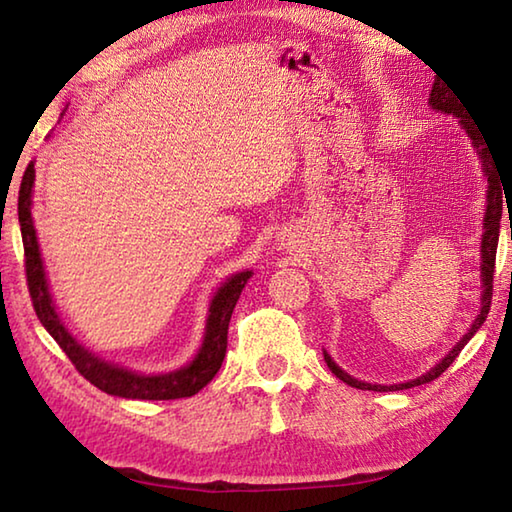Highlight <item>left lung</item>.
Returning <instances> with one entry per match:
<instances>
[{
	"instance_id": "8db88e82",
	"label": "left lung",
	"mask_w": 512,
	"mask_h": 512,
	"mask_svg": "<svg viewBox=\"0 0 512 512\" xmlns=\"http://www.w3.org/2000/svg\"><path fill=\"white\" fill-rule=\"evenodd\" d=\"M458 99H454V94L449 92L445 85L440 83H433V90H431V97H429V103L431 108H436L440 112H447V115H454L461 119V126L465 128L467 137H470L476 153H479V158L483 162V173L485 178H488V196H485V201H488V205H485V219H483V239H481V287H483V293H481V311L479 316L474 318L472 327L467 329V334L463 336L461 341H458L452 350H449L445 354V359H440L436 366H433L429 372H424L422 377L418 379H411L406 381V384H393V386H381V384H366V381H359L350 377L348 372L341 370L336 363L332 361V357L325 352V361H327V368L334 372L336 377H339L341 381H345V384L352 386V388H361V391H404V388H413V386H420V384H429V381H433L436 377L443 375V372L452 366L454 359L461 354V350L467 345V341L472 339V336L479 332V327L485 323V318H488V311H490V302H492V277H495V259H497V244H499V221H501V205H504V194L506 189L501 192V183H499V176L495 171V162H492L490 158V151H488V142H483V135L479 133V126L474 124V121L463 115L461 112V106L456 103Z\"/></svg>"
}]
</instances>
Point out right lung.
I'll return each instance as SVG.
<instances>
[{"label":"right lung","instance_id":"add662e5","mask_svg":"<svg viewBox=\"0 0 512 512\" xmlns=\"http://www.w3.org/2000/svg\"><path fill=\"white\" fill-rule=\"evenodd\" d=\"M33 180H36V169H33V162H29V167L22 176L20 196H17V216H20L24 244V271H27V284L36 316L40 318L42 327L54 336L60 350L74 363V368L90 384L97 386L99 391L115 397H126V400H178V397H192L203 386L210 384L212 377L219 372L225 357V348H228V325L232 309H235L241 289L246 287V282L253 277V273L241 271L228 277V282H223L219 291L214 293L210 302V314H207L205 323L203 343L198 348L196 357L185 368L164 372V375H137L133 370L119 368L115 363L94 357L92 352L76 343L74 336L60 323L54 302H51L36 228H33L31 219Z\"/></svg>","mask_w":512,"mask_h":512}]
</instances>
